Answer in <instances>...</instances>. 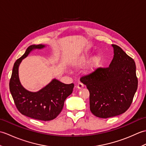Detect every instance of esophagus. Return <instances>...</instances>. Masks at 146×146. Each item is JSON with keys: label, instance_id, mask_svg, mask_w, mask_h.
<instances>
[{"label": "esophagus", "instance_id": "esophagus-1", "mask_svg": "<svg viewBox=\"0 0 146 146\" xmlns=\"http://www.w3.org/2000/svg\"><path fill=\"white\" fill-rule=\"evenodd\" d=\"M83 87H84V85H83L82 83H78V85H77V88H78V89H82Z\"/></svg>", "mask_w": 146, "mask_h": 146}]
</instances>
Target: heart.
Wrapping results in <instances>:
<instances>
[{"label": "heart", "instance_id": "heart-1", "mask_svg": "<svg viewBox=\"0 0 146 146\" xmlns=\"http://www.w3.org/2000/svg\"><path fill=\"white\" fill-rule=\"evenodd\" d=\"M90 54L89 52L88 53H86L85 55L82 56L81 61L82 63H85V62H87L89 57H90ZM101 62V57L99 55H97L92 59V60L91 61L90 63V70H95L96 68L98 67L99 66V64H100Z\"/></svg>", "mask_w": 146, "mask_h": 146}]
</instances>
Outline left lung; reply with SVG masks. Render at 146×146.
I'll return each instance as SVG.
<instances>
[{
    "label": "left lung",
    "mask_w": 146,
    "mask_h": 146,
    "mask_svg": "<svg viewBox=\"0 0 146 146\" xmlns=\"http://www.w3.org/2000/svg\"><path fill=\"white\" fill-rule=\"evenodd\" d=\"M107 68H97L80 80L90 92V109L96 117L107 119L124 113L137 89L134 60L119 46Z\"/></svg>",
    "instance_id": "obj_1"
}]
</instances>
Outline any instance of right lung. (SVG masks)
<instances>
[{
    "instance_id": "1",
    "label": "right lung",
    "mask_w": 146,
    "mask_h": 146,
    "mask_svg": "<svg viewBox=\"0 0 146 146\" xmlns=\"http://www.w3.org/2000/svg\"><path fill=\"white\" fill-rule=\"evenodd\" d=\"M44 45H31L14 64L9 89L17 110L24 115L39 120L48 121L60 113L66 98L73 92V83L64 84L54 79L38 92L26 90L19 79L18 69L22 60L35 49H42Z\"/></svg>"
}]
</instances>
